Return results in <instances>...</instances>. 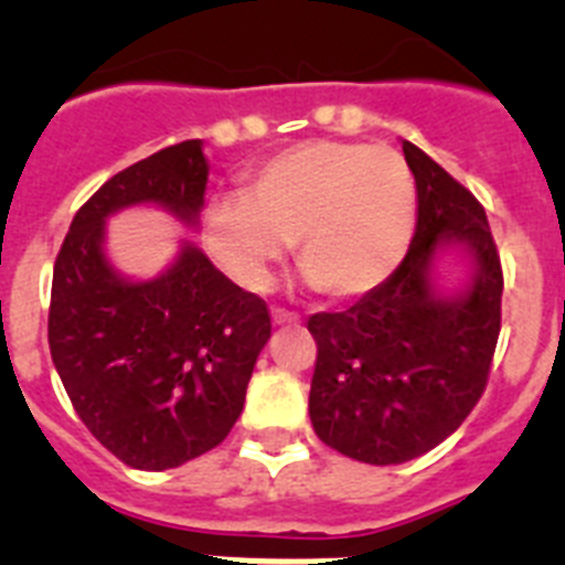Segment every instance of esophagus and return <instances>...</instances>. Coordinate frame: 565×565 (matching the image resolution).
I'll list each match as a JSON object with an SVG mask.
<instances>
[{
  "instance_id": "1",
  "label": "esophagus",
  "mask_w": 565,
  "mask_h": 565,
  "mask_svg": "<svg viewBox=\"0 0 565 565\" xmlns=\"http://www.w3.org/2000/svg\"><path fill=\"white\" fill-rule=\"evenodd\" d=\"M274 326H288V322H297V313L286 311V308H271Z\"/></svg>"
}]
</instances>
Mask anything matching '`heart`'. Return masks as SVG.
Returning <instances> with one entry per match:
<instances>
[{
	"mask_svg": "<svg viewBox=\"0 0 565 565\" xmlns=\"http://www.w3.org/2000/svg\"><path fill=\"white\" fill-rule=\"evenodd\" d=\"M413 226L416 181L402 154L306 141L259 163L246 192L217 194L203 214V239L237 286L259 291L297 237L311 286L359 297L396 271Z\"/></svg>",
	"mask_w": 565,
	"mask_h": 565,
	"instance_id": "b5f03b06",
	"label": "heart"
}]
</instances>
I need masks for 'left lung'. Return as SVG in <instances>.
I'll list each match as a JSON object with an SVG mask.
<instances>
[{"instance_id": "left-lung-1", "label": "left lung", "mask_w": 565, "mask_h": 565, "mask_svg": "<svg viewBox=\"0 0 565 565\" xmlns=\"http://www.w3.org/2000/svg\"><path fill=\"white\" fill-rule=\"evenodd\" d=\"M418 221L396 271L348 311L313 313L308 413L319 441L364 463H404L461 427L483 396L501 333L503 271L487 212L430 154L404 141ZM465 248L468 286L441 295L431 266Z\"/></svg>"}]
</instances>
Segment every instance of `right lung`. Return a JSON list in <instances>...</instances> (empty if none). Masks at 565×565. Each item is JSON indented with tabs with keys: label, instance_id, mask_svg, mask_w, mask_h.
Listing matches in <instances>:
<instances>
[{
	"label": "right lung",
	"instance_id": "right-lung-1",
	"mask_svg": "<svg viewBox=\"0 0 565 565\" xmlns=\"http://www.w3.org/2000/svg\"><path fill=\"white\" fill-rule=\"evenodd\" d=\"M206 181L198 138L132 163L78 209L53 266L47 342L64 391L115 458L149 472L228 436L271 337L266 302L192 243L149 282L124 279L104 254V221L118 209L158 203L194 226Z\"/></svg>",
	"mask_w": 565,
	"mask_h": 565
}]
</instances>
